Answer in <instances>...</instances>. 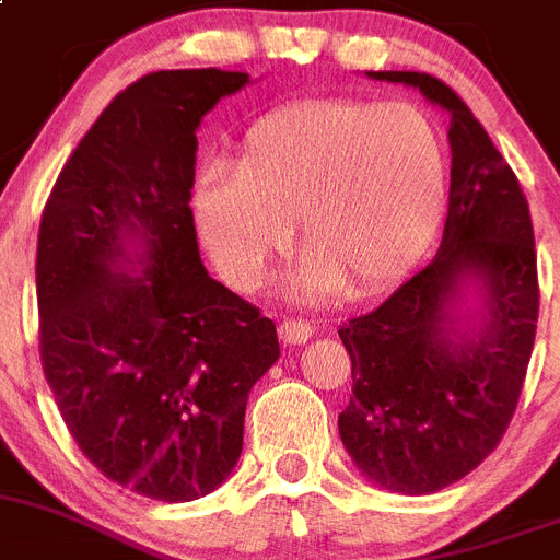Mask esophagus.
Listing matches in <instances>:
<instances>
[{"instance_id":"esophagus-1","label":"esophagus","mask_w":560,"mask_h":560,"mask_svg":"<svg viewBox=\"0 0 560 560\" xmlns=\"http://www.w3.org/2000/svg\"><path fill=\"white\" fill-rule=\"evenodd\" d=\"M315 329L310 327L307 320H295V318H287L279 324V338L284 340L287 347H299V343H307L313 338Z\"/></svg>"}]
</instances>
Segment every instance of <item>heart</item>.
<instances>
[{
  "label": "heart",
  "instance_id": "obj_1",
  "mask_svg": "<svg viewBox=\"0 0 560 560\" xmlns=\"http://www.w3.org/2000/svg\"><path fill=\"white\" fill-rule=\"evenodd\" d=\"M448 152L415 104L295 101L261 115L231 172L202 179L194 225L217 273L256 290L295 240V293H372L420 259L445 213Z\"/></svg>",
  "mask_w": 560,
  "mask_h": 560
}]
</instances>
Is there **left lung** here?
Returning <instances> with one entry per match:
<instances>
[{
  "label": "left lung",
  "instance_id": "1",
  "mask_svg": "<svg viewBox=\"0 0 560 560\" xmlns=\"http://www.w3.org/2000/svg\"><path fill=\"white\" fill-rule=\"evenodd\" d=\"M366 75L415 86L451 118L440 250L338 329L352 358L343 448L377 488L422 495L468 476L508 431L536 340V240L513 168L451 86L425 72Z\"/></svg>",
  "mask_w": 560,
  "mask_h": 560
}]
</instances>
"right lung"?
Wrapping results in <instances>:
<instances>
[{
	"instance_id": "obj_1",
	"label": "right lung",
	"mask_w": 560,
	"mask_h": 560,
	"mask_svg": "<svg viewBox=\"0 0 560 560\" xmlns=\"http://www.w3.org/2000/svg\"><path fill=\"white\" fill-rule=\"evenodd\" d=\"M247 72L160 70L115 95L58 174L36 250L38 349L58 411L112 482L158 502L220 488L276 324L208 276L197 129Z\"/></svg>"
}]
</instances>
